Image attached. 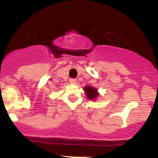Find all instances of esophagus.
Instances as JSON below:
<instances>
[{"label": "esophagus", "mask_w": 158, "mask_h": 158, "mask_svg": "<svg viewBox=\"0 0 158 158\" xmlns=\"http://www.w3.org/2000/svg\"><path fill=\"white\" fill-rule=\"evenodd\" d=\"M69 81H70V84H76V82H77V79H73V78H70V79H69Z\"/></svg>", "instance_id": "obj_1"}]
</instances>
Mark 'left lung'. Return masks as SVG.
Returning a JSON list of instances; mask_svg holds the SVG:
<instances>
[{
	"label": "left lung",
	"mask_w": 158,
	"mask_h": 158,
	"mask_svg": "<svg viewBox=\"0 0 158 158\" xmlns=\"http://www.w3.org/2000/svg\"><path fill=\"white\" fill-rule=\"evenodd\" d=\"M84 90L85 92V94H86V97L88 98V99L95 100L98 96H99L97 90L91 86H85L84 88Z\"/></svg>",
	"instance_id": "left-lung-1"
}]
</instances>
